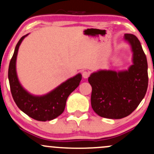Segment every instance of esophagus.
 Here are the masks:
<instances>
[{"label": "esophagus", "instance_id": "34e87169", "mask_svg": "<svg viewBox=\"0 0 154 154\" xmlns=\"http://www.w3.org/2000/svg\"><path fill=\"white\" fill-rule=\"evenodd\" d=\"M89 72H88V71H83V78H85V79H86V78H88V77H89Z\"/></svg>", "mask_w": 154, "mask_h": 154}]
</instances>
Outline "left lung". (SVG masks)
Wrapping results in <instances>:
<instances>
[{"instance_id": "1", "label": "left lung", "mask_w": 154, "mask_h": 154, "mask_svg": "<svg viewBox=\"0 0 154 154\" xmlns=\"http://www.w3.org/2000/svg\"><path fill=\"white\" fill-rule=\"evenodd\" d=\"M125 40L133 51V64L127 71L101 70L88 77L91 104L100 117L120 119L131 114L144 98L148 86L147 62L136 35L126 33Z\"/></svg>"}]
</instances>
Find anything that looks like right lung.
<instances>
[{"label": "right lung", "mask_w": 154, "mask_h": 154, "mask_svg": "<svg viewBox=\"0 0 154 154\" xmlns=\"http://www.w3.org/2000/svg\"><path fill=\"white\" fill-rule=\"evenodd\" d=\"M27 35L20 38L10 60L8 77L11 93L18 108L29 117L40 122L51 121L63 112L68 97L80 85L82 75L78 74L68 79L45 95L34 96L27 92L20 84L15 68L18 48Z\"/></svg>", "instance_id": "add662e5"}]
</instances>
